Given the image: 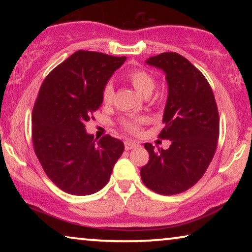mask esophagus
Returning a JSON list of instances; mask_svg holds the SVG:
<instances>
[{
    "label": "esophagus",
    "instance_id": "esophagus-1",
    "mask_svg": "<svg viewBox=\"0 0 252 252\" xmlns=\"http://www.w3.org/2000/svg\"><path fill=\"white\" fill-rule=\"evenodd\" d=\"M140 144L135 142V141H132V140H127L125 141V149L126 150H130V149H134V148L139 147Z\"/></svg>",
    "mask_w": 252,
    "mask_h": 252
}]
</instances>
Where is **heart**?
I'll return each mask as SVG.
<instances>
[{"label":"heart","mask_w":252,"mask_h":252,"mask_svg":"<svg viewBox=\"0 0 252 252\" xmlns=\"http://www.w3.org/2000/svg\"><path fill=\"white\" fill-rule=\"evenodd\" d=\"M126 78L141 95L146 96L148 94H151V92L154 91L155 79L151 73L144 70V68H133V70L128 71V73L126 74ZM113 94H115L113 85L111 82H108V84H105L104 88H103V101L105 103H110L113 98ZM144 122H146L144 118H126L122 122V126L124 129L130 134H139L141 124H143Z\"/></svg>","instance_id":"1"}]
</instances>
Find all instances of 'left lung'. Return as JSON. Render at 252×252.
Masks as SVG:
<instances>
[{
	"instance_id": "obj_1",
	"label": "left lung",
	"mask_w": 252,
	"mask_h": 252,
	"mask_svg": "<svg viewBox=\"0 0 252 252\" xmlns=\"http://www.w3.org/2000/svg\"><path fill=\"white\" fill-rule=\"evenodd\" d=\"M147 64L166 74L168 95L160 139L168 149L144 143L149 161L141 167V179L160 195H175L191 188L208 170L219 137V113L215 95L202 72L177 53L148 58Z\"/></svg>"
}]
</instances>
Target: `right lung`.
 <instances>
[{
	"mask_svg": "<svg viewBox=\"0 0 252 252\" xmlns=\"http://www.w3.org/2000/svg\"><path fill=\"white\" fill-rule=\"evenodd\" d=\"M126 57L78 50L54 68L41 86L32 112V141L48 178L62 190L85 196L108 184L124 143L96 141L86 124L103 102V88Z\"/></svg>",
	"mask_w": 252,
	"mask_h": 252,
	"instance_id": "right-lung-1",
	"label": "right lung"
}]
</instances>
